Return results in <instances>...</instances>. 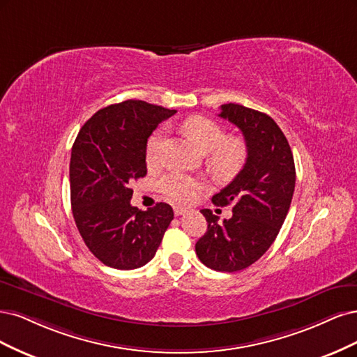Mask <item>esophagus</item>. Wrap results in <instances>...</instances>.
I'll use <instances>...</instances> for the list:
<instances>
[{"label":"esophagus","mask_w":357,"mask_h":357,"mask_svg":"<svg viewBox=\"0 0 357 357\" xmlns=\"http://www.w3.org/2000/svg\"><path fill=\"white\" fill-rule=\"evenodd\" d=\"M188 211L185 209V208H181V206H175L174 208V213L176 215V216H181V215H185Z\"/></svg>","instance_id":"obj_1"}]
</instances>
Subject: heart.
<instances>
[{
	"label": "heart",
	"instance_id": "heart-1",
	"mask_svg": "<svg viewBox=\"0 0 357 357\" xmlns=\"http://www.w3.org/2000/svg\"><path fill=\"white\" fill-rule=\"evenodd\" d=\"M182 132L206 154V165L215 175L229 178L245 165V142L240 137H225L224 129L216 121L203 116H192L183 120ZM166 139L163 128L149 136L145 148V162L149 169L162 166ZM158 188L170 202L191 203L204 190V182L179 172H172L158 182Z\"/></svg>",
	"mask_w": 357,
	"mask_h": 357
}]
</instances>
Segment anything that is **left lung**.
Segmentation results:
<instances>
[{"instance_id": "obj_1", "label": "left lung", "mask_w": 357, "mask_h": 357, "mask_svg": "<svg viewBox=\"0 0 357 357\" xmlns=\"http://www.w3.org/2000/svg\"><path fill=\"white\" fill-rule=\"evenodd\" d=\"M220 117L243 133L248 157L237 176L212 197L216 206L233 204V216L220 222L203 209L208 231L195 243V254L206 267L234 273L258 261L278 237L292 202L295 163L286 136L267 114L224 103Z\"/></svg>"}]
</instances>
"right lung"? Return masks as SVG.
Returning a JSON list of instances; mask_svg holds the SVG:
<instances>
[{"label":"right lung","instance_id":"obj_1","mask_svg":"<svg viewBox=\"0 0 357 357\" xmlns=\"http://www.w3.org/2000/svg\"><path fill=\"white\" fill-rule=\"evenodd\" d=\"M176 109L124 100L99 109L78 132L70 163L73 215L100 262L133 270L151 261L174 220L167 203L148 211L130 204V182L146 175L148 137Z\"/></svg>","mask_w":357,"mask_h":357}]
</instances>
